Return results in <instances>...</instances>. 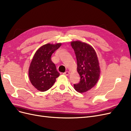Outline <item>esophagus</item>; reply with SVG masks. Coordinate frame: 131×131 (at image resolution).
<instances>
[{"label":"esophagus","instance_id":"obj_1","mask_svg":"<svg viewBox=\"0 0 131 131\" xmlns=\"http://www.w3.org/2000/svg\"><path fill=\"white\" fill-rule=\"evenodd\" d=\"M63 74L65 75H68L69 74V72H68V71H67V72H64V73H63Z\"/></svg>","mask_w":131,"mask_h":131}]
</instances>
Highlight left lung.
<instances>
[{
	"label": "left lung",
	"mask_w": 131,
	"mask_h": 131,
	"mask_svg": "<svg viewBox=\"0 0 131 131\" xmlns=\"http://www.w3.org/2000/svg\"><path fill=\"white\" fill-rule=\"evenodd\" d=\"M77 60V70L80 81L74 84L78 92L83 93L91 90L97 82L100 75V68L96 51L93 47L80 41L71 42Z\"/></svg>",
	"instance_id": "left-lung-1"
}]
</instances>
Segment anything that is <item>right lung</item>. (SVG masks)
<instances>
[{
	"mask_svg": "<svg viewBox=\"0 0 131 131\" xmlns=\"http://www.w3.org/2000/svg\"><path fill=\"white\" fill-rule=\"evenodd\" d=\"M61 46L47 43L40 47L35 52L29 68V78L31 84L41 92L49 90L60 74L51 61V56Z\"/></svg>",
	"mask_w": 131,
	"mask_h": 131,
	"instance_id": "add662e5",
	"label": "right lung"
}]
</instances>
